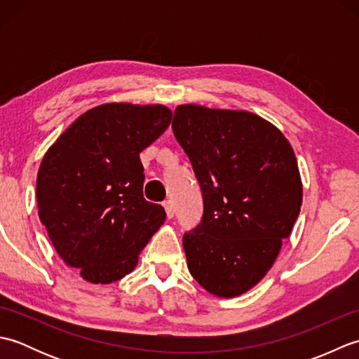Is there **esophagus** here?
<instances>
[{"mask_svg":"<svg viewBox=\"0 0 359 359\" xmlns=\"http://www.w3.org/2000/svg\"><path fill=\"white\" fill-rule=\"evenodd\" d=\"M163 207H165L168 219L174 217V203H172L171 201H165V202H163Z\"/></svg>","mask_w":359,"mask_h":359,"instance_id":"esophagus-1","label":"esophagus"}]
</instances>
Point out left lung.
<instances>
[{
    "mask_svg": "<svg viewBox=\"0 0 359 359\" xmlns=\"http://www.w3.org/2000/svg\"><path fill=\"white\" fill-rule=\"evenodd\" d=\"M172 133L199 182L203 216L184 234L191 276L219 297L261 280L301 211L302 184L292 144L247 111L180 104Z\"/></svg>",
    "mask_w": 359,
    "mask_h": 359,
    "instance_id": "obj_1",
    "label": "left lung"
}]
</instances>
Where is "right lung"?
Segmentation results:
<instances>
[{
  "mask_svg": "<svg viewBox=\"0 0 359 359\" xmlns=\"http://www.w3.org/2000/svg\"><path fill=\"white\" fill-rule=\"evenodd\" d=\"M162 104L106 103L86 111L46 152L38 216L66 265L93 284L134 270L166 212L144 201L140 152L171 123Z\"/></svg>",
  "mask_w": 359,
  "mask_h": 359,
  "instance_id": "right-lung-1",
  "label": "right lung"
}]
</instances>
